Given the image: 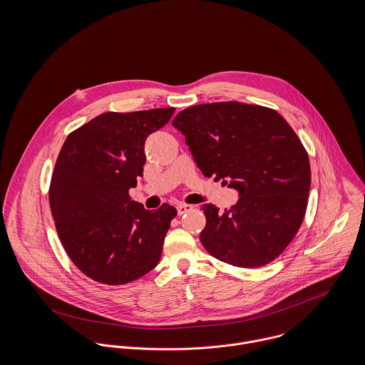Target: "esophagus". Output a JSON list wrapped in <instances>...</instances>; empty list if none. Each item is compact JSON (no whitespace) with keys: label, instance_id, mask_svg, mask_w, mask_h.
Segmentation results:
<instances>
[{"label":"esophagus","instance_id":"obj_1","mask_svg":"<svg viewBox=\"0 0 365 365\" xmlns=\"http://www.w3.org/2000/svg\"><path fill=\"white\" fill-rule=\"evenodd\" d=\"M192 205H188V204H178L177 205V212H178V215H182V213H187V212H190V210H192Z\"/></svg>","mask_w":365,"mask_h":365}]
</instances>
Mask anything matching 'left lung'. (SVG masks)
Segmentation results:
<instances>
[{
    "label": "left lung",
    "mask_w": 365,
    "mask_h": 365,
    "mask_svg": "<svg viewBox=\"0 0 365 365\" xmlns=\"http://www.w3.org/2000/svg\"><path fill=\"white\" fill-rule=\"evenodd\" d=\"M205 177L239 191L235 205H202L200 240L217 260L255 268L275 260L298 233L311 188L309 157L274 109L236 101L190 106L174 119Z\"/></svg>",
    "instance_id": "1"
}]
</instances>
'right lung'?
Listing matches in <instances>:
<instances>
[{
    "mask_svg": "<svg viewBox=\"0 0 365 365\" xmlns=\"http://www.w3.org/2000/svg\"><path fill=\"white\" fill-rule=\"evenodd\" d=\"M173 113L105 112L73 130L57 156L49 202L58 239L74 265L100 284L132 282L160 261L177 209L146 210L129 190L143 174L148 136Z\"/></svg>",
    "mask_w": 365,
    "mask_h": 365,
    "instance_id": "obj_1",
    "label": "right lung"
}]
</instances>
